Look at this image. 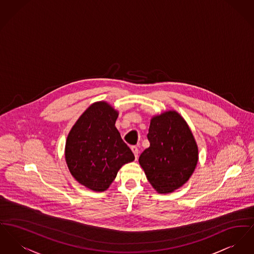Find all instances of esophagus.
Instances as JSON below:
<instances>
[{"instance_id":"obj_1","label":"esophagus","mask_w":254,"mask_h":254,"mask_svg":"<svg viewBox=\"0 0 254 254\" xmlns=\"http://www.w3.org/2000/svg\"><path fill=\"white\" fill-rule=\"evenodd\" d=\"M131 150L133 151V153H134L135 158L137 159V157H138V153H139V149H138V148H137L136 146H132V147H131Z\"/></svg>"}]
</instances>
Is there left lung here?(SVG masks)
<instances>
[{
    "mask_svg": "<svg viewBox=\"0 0 254 254\" xmlns=\"http://www.w3.org/2000/svg\"><path fill=\"white\" fill-rule=\"evenodd\" d=\"M149 147L139 163L154 189L171 193L181 187L192 176L198 152L188 125L176 111L153 117L149 125Z\"/></svg>",
    "mask_w": 254,
    "mask_h": 254,
    "instance_id": "1",
    "label": "left lung"
}]
</instances>
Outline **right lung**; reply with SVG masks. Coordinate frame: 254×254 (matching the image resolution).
Instances as JSON below:
<instances>
[{
  "mask_svg": "<svg viewBox=\"0 0 254 254\" xmlns=\"http://www.w3.org/2000/svg\"><path fill=\"white\" fill-rule=\"evenodd\" d=\"M118 112L105 102L95 103L76 121L67 137L65 159L72 176L93 191L103 192L120 168L134 160L115 122Z\"/></svg>",
  "mask_w": 254,
  "mask_h": 254,
  "instance_id": "right-lung-1",
  "label": "right lung"
}]
</instances>
